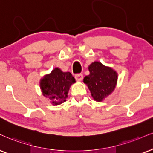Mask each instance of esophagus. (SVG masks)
<instances>
[{"instance_id":"obj_1","label":"esophagus","mask_w":153,"mask_h":153,"mask_svg":"<svg viewBox=\"0 0 153 153\" xmlns=\"http://www.w3.org/2000/svg\"><path fill=\"white\" fill-rule=\"evenodd\" d=\"M75 79H76V80H77V81L82 80L83 74H76L75 75Z\"/></svg>"}]
</instances>
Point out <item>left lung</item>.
Returning <instances> with one entry per match:
<instances>
[{
  "instance_id": "1",
  "label": "left lung",
  "mask_w": 153,
  "mask_h": 153,
  "mask_svg": "<svg viewBox=\"0 0 153 153\" xmlns=\"http://www.w3.org/2000/svg\"><path fill=\"white\" fill-rule=\"evenodd\" d=\"M90 74L84 79L94 100L101 101L111 94L116 87L118 75L110 67L101 62H94L88 67Z\"/></svg>"
}]
</instances>
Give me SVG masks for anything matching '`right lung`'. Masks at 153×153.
I'll return each mask as SVG.
<instances>
[{"instance_id":"add662e5","label":"right lung","mask_w":153,"mask_h":153,"mask_svg":"<svg viewBox=\"0 0 153 153\" xmlns=\"http://www.w3.org/2000/svg\"><path fill=\"white\" fill-rule=\"evenodd\" d=\"M74 82V77L70 72H62L55 68L40 81V88L43 95L53 104L58 105L66 101L69 87Z\"/></svg>"}]
</instances>
